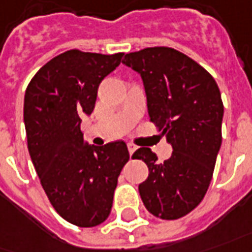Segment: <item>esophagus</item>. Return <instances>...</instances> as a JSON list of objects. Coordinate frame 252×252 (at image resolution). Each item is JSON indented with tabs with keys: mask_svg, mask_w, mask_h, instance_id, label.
Here are the masks:
<instances>
[{
	"mask_svg": "<svg viewBox=\"0 0 252 252\" xmlns=\"http://www.w3.org/2000/svg\"><path fill=\"white\" fill-rule=\"evenodd\" d=\"M135 150H136V146L133 143H128V152H129V155L132 156Z\"/></svg>",
	"mask_w": 252,
	"mask_h": 252,
	"instance_id": "esophagus-1",
	"label": "esophagus"
}]
</instances>
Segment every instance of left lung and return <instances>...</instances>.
Masks as SVG:
<instances>
[{
    "label": "left lung",
    "instance_id": "obj_1",
    "mask_svg": "<svg viewBox=\"0 0 252 252\" xmlns=\"http://www.w3.org/2000/svg\"><path fill=\"white\" fill-rule=\"evenodd\" d=\"M123 63L142 77L150 121L174 149L164 162L149 148L133 153L149 168L140 198L157 218L179 220L201 203L212 179L222 143L220 88L203 66L174 48H145Z\"/></svg>",
    "mask_w": 252,
    "mask_h": 252
}]
</instances>
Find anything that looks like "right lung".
<instances>
[{"label":"right lung","instance_id":"right-lung-1","mask_svg":"<svg viewBox=\"0 0 252 252\" xmlns=\"http://www.w3.org/2000/svg\"><path fill=\"white\" fill-rule=\"evenodd\" d=\"M123 55L70 49L45 63L26 90L23 117L34 168L55 211L76 226L107 220L129 160L126 142L85 146L81 132V117L94 110L99 84Z\"/></svg>","mask_w":252,"mask_h":252}]
</instances>
